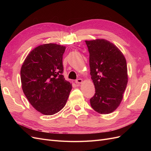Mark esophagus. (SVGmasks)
I'll list each match as a JSON object with an SVG mask.
<instances>
[{"mask_svg": "<svg viewBox=\"0 0 151 151\" xmlns=\"http://www.w3.org/2000/svg\"><path fill=\"white\" fill-rule=\"evenodd\" d=\"M75 82H76V84H81L83 82V79H78L76 80Z\"/></svg>", "mask_w": 151, "mask_h": 151, "instance_id": "1", "label": "esophagus"}]
</instances>
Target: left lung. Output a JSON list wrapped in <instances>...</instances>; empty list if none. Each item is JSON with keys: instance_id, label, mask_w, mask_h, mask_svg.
<instances>
[{"instance_id": "obj_1", "label": "left lung", "mask_w": 151, "mask_h": 151, "mask_svg": "<svg viewBox=\"0 0 151 151\" xmlns=\"http://www.w3.org/2000/svg\"><path fill=\"white\" fill-rule=\"evenodd\" d=\"M95 94L91 106L99 114L113 112L120 104L128 83L126 59L116 45L104 39L86 40Z\"/></svg>"}]
</instances>
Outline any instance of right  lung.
Instances as JSON below:
<instances>
[{
  "label": "right lung",
  "instance_id": "add662e5",
  "mask_svg": "<svg viewBox=\"0 0 151 151\" xmlns=\"http://www.w3.org/2000/svg\"><path fill=\"white\" fill-rule=\"evenodd\" d=\"M66 47L43 44L29 52L21 68V86L30 104L45 115H52L65 106L72 84L62 75V57Z\"/></svg>",
  "mask_w": 151,
  "mask_h": 151
}]
</instances>
